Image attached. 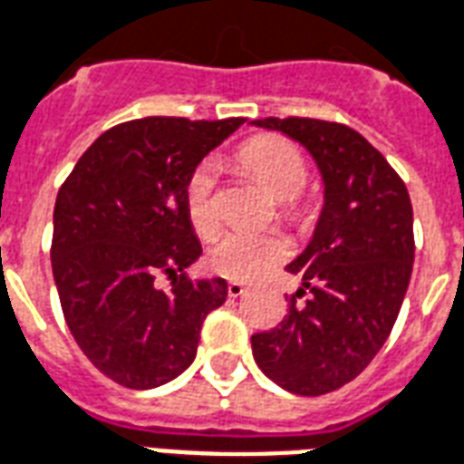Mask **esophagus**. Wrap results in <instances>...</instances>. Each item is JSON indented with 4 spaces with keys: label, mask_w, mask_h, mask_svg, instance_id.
Wrapping results in <instances>:
<instances>
[{
    "label": "esophagus",
    "mask_w": 464,
    "mask_h": 464,
    "mask_svg": "<svg viewBox=\"0 0 464 464\" xmlns=\"http://www.w3.org/2000/svg\"><path fill=\"white\" fill-rule=\"evenodd\" d=\"M246 293H248V287L243 283H228V297H241Z\"/></svg>",
    "instance_id": "obj_1"
}]
</instances>
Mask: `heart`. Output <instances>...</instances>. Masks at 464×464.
Returning <instances> with one entry per match:
<instances>
[{"instance_id":"obj_1","label":"heart","mask_w":464,"mask_h":464,"mask_svg":"<svg viewBox=\"0 0 464 464\" xmlns=\"http://www.w3.org/2000/svg\"><path fill=\"white\" fill-rule=\"evenodd\" d=\"M236 160L276 201H290L307 184V164L300 150L280 137H256L238 150ZM214 160H204L184 188L187 216L198 236H214L221 221L216 197ZM287 256V243L276 233L228 231L218 236L208 248V266L218 276L231 280H256Z\"/></svg>"}]
</instances>
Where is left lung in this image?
I'll return each mask as SVG.
<instances>
[{
	"instance_id": "1",
	"label": "left lung",
	"mask_w": 464,
	"mask_h": 464,
	"mask_svg": "<svg viewBox=\"0 0 464 464\" xmlns=\"http://www.w3.org/2000/svg\"><path fill=\"white\" fill-rule=\"evenodd\" d=\"M283 132L314 160L324 204L310 243L287 270L302 280L296 304L250 337L267 379L297 396L342 389L386 344L413 273V206L383 154L356 130L310 118L253 120Z\"/></svg>"
}]
</instances>
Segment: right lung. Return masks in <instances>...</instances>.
I'll return each mask as SVG.
<instances>
[{"mask_svg": "<svg viewBox=\"0 0 464 464\" xmlns=\"http://www.w3.org/2000/svg\"><path fill=\"white\" fill-rule=\"evenodd\" d=\"M241 118H142L92 142L56 197L51 266L71 334L108 379L157 389L197 359L201 324L228 295L223 277L188 280L201 256L184 188ZM160 272L172 287H156Z\"/></svg>", "mask_w": 464, "mask_h": 464, "instance_id": "add662e5", "label": "right lung"}]
</instances>
